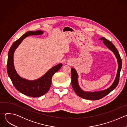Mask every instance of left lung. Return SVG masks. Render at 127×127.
Listing matches in <instances>:
<instances>
[{"instance_id": "1", "label": "left lung", "mask_w": 127, "mask_h": 127, "mask_svg": "<svg viewBox=\"0 0 127 127\" xmlns=\"http://www.w3.org/2000/svg\"><path fill=\"white\" fill-rule=\"evenodd\" d=\"M101 40H103L104 44L108 48H109L113 53L117 59L118 63V69L117 74L115 80L113 83V84L108 88L102 90L100 92H85L82 90L79 87L78 83V75L76 70L74 68H72L71 70V84L74 90L75 91L76 95L79 97L85 98L88 100H98L101 99L110 94L112 91L117 86L120 79V72L122 68V61L119 53L117 50L116 47L114 45L110 42L109 40L106 39L104 37H102L100 39Z\"/></svg>"}]
</instances>
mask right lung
Listing matches in <instances>:
<instances>
[{
  "mask_svg": "<svg viewBox=\"0 0 127 127\" xmlns=\"http://www.w3.org/2000/svg\"><path fill=\"white\" fill-rule=\"evenodd\" d=\"M43 33V32L42 31L27 32L12 44L8 54L7 71L12 84L18 91L26 95L32 97L41 96L49 91L52 84V76L61 68L62 64H59L52 68L44 76L38 79L28 80L22 78L17 74L13 64V54L17 47L28 36L39 35Z\"/></svg>",
  "mask_w": 127,
  "mask_h": 127,
  "instance_id": "obj_1",
  "label": "right lung"
}]
</instances>
